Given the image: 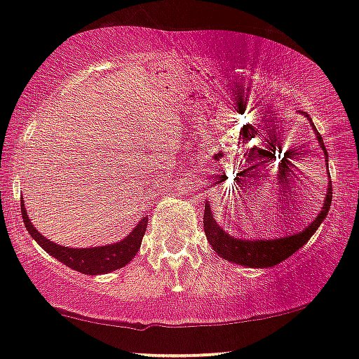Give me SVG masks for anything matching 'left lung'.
<instances>
[{
	"label": "left lung",
	"mask_w": 359,
	"mask_h": 359,
	"mask_svg": "<svg viewBox=\"0 0 359 359\" xmlns=\"http://www.w3.org/2000/svg\"><path fill=\"white\" fill-rule=\"evenodd\" d=\"M313 125V123H311ZM315 126V125H313ZM318 133V131H316ZM318 143L321 144V148L325 149V143H323L321 135L316 136ZM326 161H328V154H326ZM328 165V163H326ZM331 181L328 183V191H326L325 203H323L321 211L318 216L313 219L311 224H308V228H304L303 231L294 233L293 236L278 238V240H243V238H234L229 236L228 233L223 231V228L216 223L211 213L210 205H205V218H203V224H205V233L210 245L213 246V250L218 253L221 258L231 261V263L241 264V266H250V268H269L274 264L281 263L286 258H290L291 255L296 253L298 250H302L304 243H308L309 238L313 236V233L320 228L321 221H325L326 215L330 213L331 200H333V191H331Z\"/></svg>",
	"instance_id": "8db88e82"
}]
</instances>
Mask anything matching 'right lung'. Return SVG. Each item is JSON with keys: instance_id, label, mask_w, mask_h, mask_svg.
Listing matches in <instances>:
<instances>
[{"instance_id": "1", "label": "right lung", "mask_w": 359, "mask_h": 359, "mask_svg": "<svg viewBox=\"0 0 359 359\" xmlns=\"http://www.w3.org/2000/svg\"><path fill=\"white\" fill-rule=\"evenodd\" d=\"M21 215H23L25 226L28 229L34 241L43 248L46 253H50L53 258L66 264L68 268L76 269L83 274H104L111 273L114 269L123 268L125 264L135 258L136 253L140 251L141 240H143L146 226H148V215L133 228V231L128 234L125 240L113 243V245L106 246H95V248H68L56 245L43 236L36 228L31 224L26 213L23 198H21Z\"/></svg>"}]
</instances>
